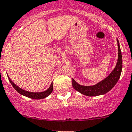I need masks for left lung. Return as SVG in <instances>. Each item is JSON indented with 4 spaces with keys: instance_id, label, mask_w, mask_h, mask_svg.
Here are the masks:
<instances>
[{
    "instance_id": "obj_1",
    "label": "left lung",
    "mask_w": 132,
    "mask_h": 132,
    "mask_svg": "<svg viewBox=\"0 0 132 132\" xmlns=\"http://www.w3.org/2000/svg\"><path fill=\"white\" fill-rule=\"evenodd\" d=\"M117 42H118V61H117L116 67L114 70L111 72V74L104 80L93 86H82V85H79L72 78V86L76 91L85 95L95 96L105 94L116 85L120 77L122 67H123L121 51L118 39H117Z\"/></svg>"
}]
</instances>
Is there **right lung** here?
Here are the masks:
<instances>
[{
  "label": "right lung",
  "mask_w": 132,
  "mask_h": 132,
  "mask_svg": "<svg viewBox=\"0 0 132 132\" xmlns=\"http://www.w3.org/2000/svg\"><path fill=\"white\" fill-rule=\"evenodd\" d=\"M8 79H9V82H11V84L12 85V86H13V88L18 92L20 94L22 95L27 96V97L30 98L32 99H42L44 98L47 97V96L50 95L51 93H52L53 90V83L51 84L50 88L47 89V90L44 91V92H28V91H25L24 89H21L20 87H18L17 85H15L13 81L11 80V79L9 78V76H7Z\"/></svg>",
  "instance_id": "obj_1"
}]
</instances>
